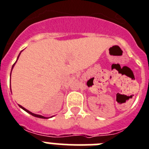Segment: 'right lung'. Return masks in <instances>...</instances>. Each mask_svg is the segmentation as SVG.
Returning <instances> with one entry per match:
<instances>
[{
	"label": "right lung",
	"mask_w": 149,
	"mask_h": 149,
	"mask_svg": "<svg viewBox=\"0 0 149 149\" xmlns=\"http://www.w3.org/2000/svg\"><path fill=\"white\" fill-rule=\"evenodd\" d=\"M20 54H21V53H20ZM20 54H19V56H20ZM19 56H18V57H19ZM15 63H14V64H13V66H14V65H15ZM13 68H12V69H13ZM10 75H11V74H10ZM19 107H20L21 108H22V109H23L24 110H25L26 112H27V113H30V115L33 116H35V117H38V118H41V119H47V118H46V117H45V116H41V115H37V114H34V113H31V112H30V111H29V110H26V109L24 108V107H22V106H21V105H19Z\"/></svg>",
	"instance_id": "1"
}]
</instances>
